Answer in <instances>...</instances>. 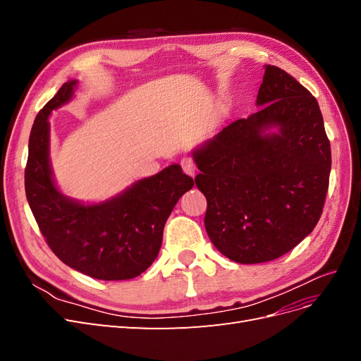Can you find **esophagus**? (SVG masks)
Here are the masks:
<instances>
[{
  "mask_svg": "<svg viewBox=\"0 0 361 361\" xmlns=\"http://www.w3.org/2000/svg\"><path fill=\"white\" fill-rule=\"evenodd\" d=\"M180 166H182V170H183L185 173H187V174H190L191 178L195 176V171H197V167H195V162H194L190 157L182 158Z\"/></svg>",
  "mask_w": 361,
  "mask_h": 361,
  "instance_id": "34e87169",
  "label": "esophagus"
}]
</instances>
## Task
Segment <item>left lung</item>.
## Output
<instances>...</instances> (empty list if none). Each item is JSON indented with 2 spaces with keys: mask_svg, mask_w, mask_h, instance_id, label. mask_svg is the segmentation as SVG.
Masks as SVG:
<instances>
[{
  "mask_svg": "<svg viewBox=\"0 0 361 361\" xmlns=\"http://www.w3.org/2000/svg\"><path fill=\"white\" fill-rule=\"evenodd\" d=\"M256 105L192 152L207 236L238 264L297 247L319 221L331 170L318 101L293 76L267 64Z\"/></svg>",
  "mask_w": 361,
  "mask_h": 361,
  "instance_id": "1",
  "label": "left lung"
}]
</instances>
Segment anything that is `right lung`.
<instances>
[{"label":"right lung","mask_w":361,"mask_h":361,"mask_svg":"<svg viewBox=\"0 0 361 361\" xmlns=\"http://www.w3.org/2000/svg\"><path fill=\"white\" fill-rule=\"evenodd\" d=\"M78 81L64 82L31 128L25 194L42 235L63 264L97 280H129L157 259L174 204L194 180L179 164L140 179L114 197L82 203L64 195L49 159V114L68 104Z\"/></svg>","instance_id":"add662e5"}]
</instances>
